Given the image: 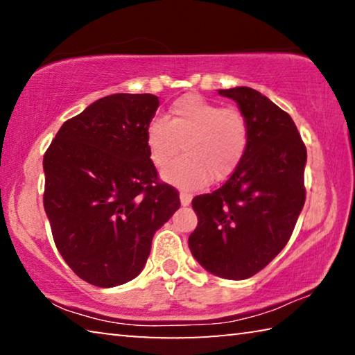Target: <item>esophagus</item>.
Masks as SVG:
<instances>
[{
  "label": "esophagus",
  "instance_id": "34e87169",
  "mask_svg": "<svg viewBox=\"0 0 355 355\" xmlns=\"http://www.w3.org/2000/svg\"><path fill=\"white\" fill-rule=\"evenodd\" d=\"M180 203H182L183 207H188L191 203V196L188 192H180Z\"/></svg>",
  "mask_w": 355,
  "mask_h": 355
}]
</instances>
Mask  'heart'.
I'll return each instance as SVG.
<instances>
[{"label": "heart", "mask_w": 355, "mask_h": 355, "mask_svg": "<svg viewBox=\"0 0 355 355\" xmlns=\"http://www.w3.org/2000/svg\"><path fill=\"white\" fill-rule=\"evenodd\" d=\"M146 144L156 167L169 164L183 144L184 156L161 177L183 188H199L208 180L224 182L238 169L249 146V125L238 110L186 94L169 107L167 122L156 119L148 123Z\"/></svg>", "instance_id": "obj_1"}]
</instances>
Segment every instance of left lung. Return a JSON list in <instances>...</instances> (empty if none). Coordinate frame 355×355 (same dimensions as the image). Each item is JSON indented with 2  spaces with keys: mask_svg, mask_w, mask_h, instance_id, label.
I'll use <instances>...</instances> for the list:
<instances>
[{
  "mask_svg": "<svg viewBox=\"0 0 355 355\" xmlns=\"http://www.w3.org/2000/svg\"><path fill=\"white\" fill-rule=\"evenodd\" d=\"M249 125V146L230 178L192 199V257L218 277L244 280L285 248L305 202L307 150L293 119L255 89H219Z\"/></svg>",
  "mask_w": 355,
  "mask_h": 355,
  "instance_id": "obj_1",
  "label": "left lung"
}]
</instances>
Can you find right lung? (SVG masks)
I'll list each match as a JSON object with an SVG mask.
<instances>
[{"instance_id":"add662e5","label":"right lung","mask_w":355,"mask_h":355,"mask_svg":"<svg viewBox=\"0 0 355 355\" xmlns=\"http://www.w3.org/2000/svg\"><path fill=\"white\" fill-rule=\"evenodd\" d=\"M159 100L114 94L64 122L44 156V207L55 244L78 277L100 288L141 274L155 232L180 208L158 182L146 131Z\"/></svg>"}]
</instances>
